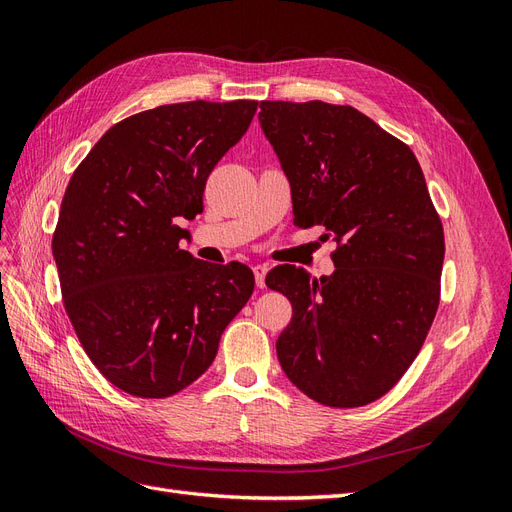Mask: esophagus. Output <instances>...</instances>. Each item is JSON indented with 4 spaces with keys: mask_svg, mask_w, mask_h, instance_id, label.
<instances>
[{
    "mask_svg": "<svg viewBox=\"0 0 512 512\" xmlns=\"http://www.w3.org/2000/svg\"><path fill=\"white\" fill-rule=\"evenodd\" d=\"M252 271H254V277H256V286L258 288H265V277H267L269 267L265 265V262H258V265L252 267Z\"/></svg>",
    "mask_w": 512,
    "mask_h": 512,
    "instance_id": "34e87169",
    "label": "esophagus"
}]
</instances>
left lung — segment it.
Listing matches in <instances>:
<instances>
[{
	"label": "left lung",
	"instance_id": "1",
	"mask_svg": "<svg viewBox=\"0 0 512 512\" xmlns=\"http://www.w3.org/2000/svg\"><path fill=\"white\" fill-rule=\"evenodd\" d=\"M258 121L290 183L294 224H320L339 245L320 280L294 265L267 275L292 303L277 359L318 404H371L406 374L440 301L444 230L421 164L352 106L265 100Z\"/></svg>",
	"mask_w": 512,
	"mask_h": 512
}]
</instances>
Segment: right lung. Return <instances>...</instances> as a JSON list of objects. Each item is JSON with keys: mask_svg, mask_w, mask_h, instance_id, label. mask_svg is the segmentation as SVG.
<instances>
[{"mask_svg": "<svg viewBox=\"0 0 512 512\" xmlns=\"http://www.w3.org/2000/svg\"><path fill=\"white\" fill-rule=\"evenodd\" d=\"M256 108L194 100L132 115L68 183L53 235L66 312L100 374L134 397H170L203 376L252 297L250 267L211 265L179 241Z\"/></svg>", "mask_w": 512, "mask_h": 512, "instance_id": "add662e5", "label": "right lung"}]
</instances>
